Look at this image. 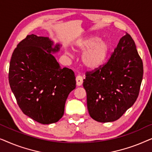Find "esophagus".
Wrapping results in <instances>:
<instances>
[{"label":"esophagus","instance_id":"1","mask_svg":"<svg viewBox=\"0 0 152 152\" xmlns=\"http://www.w3.org/2000/svg\"><path fill=\"white\" fill-rule=\"evenodd\" d=\"M76 82L77 86H81L83 83V77L81 75H77L76 77Z\"/></svg>","mask_w":152,"mask_h":152}]
</instances>
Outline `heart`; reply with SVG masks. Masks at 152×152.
<instances>
[{"label":"heart","mask_w":152,"mask_h":152,"mask_svg":"<svg viewBox=\"0 0 152 152\" xmlns=\"http://www.w3.org/2000/svg\"><path fill=\"white\" fill-rule=\"evenodd\" d=\"M75 46L78 50H85L82 57V63L90 70L99 68L105 61L109 51V43L101 40L97 36H91L78 41Z\"/></svg>","instance_id":"1"}]
</instances>
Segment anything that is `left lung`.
Here are the masks:
<instances>
[{
  "mask_svg": "<svg viewBox=\"0 0 152 152\" xmlns=\"http://www.w3.org/2000/svg\"><path fill=\"white\" fill-rule=\"evenodd\" d=\"M142 76V59L126 32L107 63L86 72L83 86L91 117L99 122L119 119L138 98Z\"/></svg>",
  "mask_w": 152,
  "mask_h": 152,
  "instance_id": "left-lung-1",
  "label": "left lung"
}]
</instances>
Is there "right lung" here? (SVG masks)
<instances>
[{"instance_id": "obj_1", "label": "right lung", "mask_w": 152, "mask_h": 152, "mask_svg": "<svg viewBox=\"0 0 152 152\" xmlns=\"http://www.w3.org/2000/svg\"><path fill=\"white\" fill-rule=\"evenodd\" d=\"M48 37L28 35L12 53L9 68V83L23 113L43 124L55 123L64 113L66 99L75 88L74 72L61 68L51 53Z\"/></svg>"}]
</instances>
